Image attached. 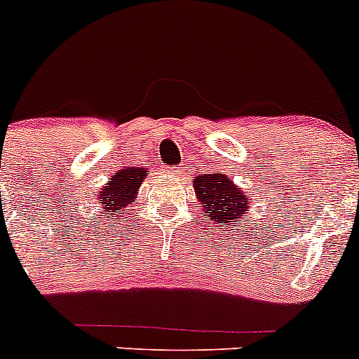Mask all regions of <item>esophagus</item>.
<instances>
[{"label": "esophagus", "instance_id": "esophagus-1", "mask_svg": "<svg viewBox=\"0 0 359 359\" xmlns=\"http://www.w3.org/2000/svg\"><path fill=\"white\" fill-rule=\"evenodd\" d=\"M180 172V168L179 166H173V168H170V170H166V173H168V177H175L177 173Z\"/></svg>", "mask_w": 359, "mask_h": 359}]
</instances>
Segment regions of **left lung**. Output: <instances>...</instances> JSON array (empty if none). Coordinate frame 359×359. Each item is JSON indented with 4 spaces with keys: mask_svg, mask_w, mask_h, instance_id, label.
Segmentation results:
<instances>
[{
    "mask_svg": "<svg viewBox=\"0 0 359 359\" xmlns=\"http://www.w3.org/2000/svg\"><path fill=\"white\" fill-rule=\"evenodd\" d=\"M198 201L203 205L206 215L215 222L229 226L243 219L248 212L250 198L238 186H234L229 175L222 172L198 173L193 180Z\"/></svg>",
    "mask_w": 359,
    "mask_h": 359,
    "instance_id": "8db88e82",
    "label": "left lung"
}]
</instances>
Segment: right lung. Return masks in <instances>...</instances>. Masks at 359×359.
I'll return each instance as SVG.
<instances>
[{"label":"right lung","mask_w":359,"mask_h":359,"mask_svg":"<svg viewBox=\"0 0 359 359\" xmlns=\"http://www.w3.org/2000/svg\"><path fill=\"white\" fill-rule=\"evenodd\" d=\"M144 179H146V168L142 166L123 168L112 175L99 193V201L104 206V212H112V215H116V210L132 205Z\"/></svg>","instance_id":"add662e5"}]
</instances>
